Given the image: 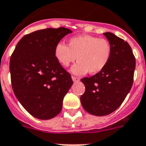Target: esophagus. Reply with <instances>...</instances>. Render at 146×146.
<instances>
[{
    "mask_svg": "<svg viewBox=\"0 0 146 146\" xmlns=\"http://www.w3.org/2000/svg\"><path fill=\"white\" fill-rule=\"evenodd\" d=\"M72 79H73V81L75 82L79 81V78H78V77H76V76H72Z\"/></svg>",
    "mask_w": 146,
    "mask_h": 146,
    "instance_id": "34e87169",
    "label": "esophagus"
}]
</instances>
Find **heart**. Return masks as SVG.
Wrapping results in <instances>:
<instances>
[{
  "label": "heart",
  "instance_id": "1",
  "mask_svg": "<svg viewBox=\"0 0 146 146\" xmlns=\"http://www.w3.org/2000/svg\"><path fill=\"white\" fill-rule=\"evenodd\" d=\"M54 55L62 66L67 67L76 61L71 69L76 75L89 72L96 74L106 67L112 56V46L106 39L89 35L71 37L68 46L59 42L54 48Z\"/></svg>",
  "mask_w": 146,
  "mask_h": 146
}]
</instances>
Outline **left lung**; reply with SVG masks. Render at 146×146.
I'll list each match as a JSON object with an SVG mask.
<instances>
[{
	"mask_svg": "<svg viewBox=\"0 0 146 146\" xmlns=\"http://www.w3.org/2000/svg\"><path fill=\"white\" fill-rule=\"evenodd\" d=\"M112 46V56L100 73L81 79L85 87L80 100L84 110L94 115L104 116L121 105L133 82L136 58L128 42L114 34L104 33Z\"/></svg>",
	"mask_w": 146,
	"mask_h": 146,
	"instance_id": "1",
	"label": "left lung"
}]
</instances>
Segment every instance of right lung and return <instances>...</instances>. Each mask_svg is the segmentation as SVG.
<instances>
[{"label":"right lung","mask_w":146,"mask_h":146,"mask_svg":"<svg viewBox=\"0 0 146 146\" xmlns=\"http://www.w3.org/2000/svg\"><path fill=\"white\" fill-rule=\"evenodd\" d=\"M70 33V29L61 27L26 34L10 57L9 71L15 97L39 119H50L60 113L64 98L73 85L70 74L54 55L57 43Z\"/></svg>","instance_id":"obj_1"}]
</instances>
